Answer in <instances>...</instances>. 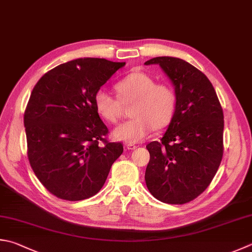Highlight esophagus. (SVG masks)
<instances>
[{
	"label": "esophagus",
	"instance_id": "esophagus-1",
	"mask_svg": "<svg viewBox=\"0 0 252 252\" xmlns=\"http://www.w3.org/2000/svg\"><path fill=\"white\" fill-rule=\"evenodd\" d=\"M126 148L129 149V150H134V149L137 148V146L134 145V144H129V142H128V144L126 145Z\"/></svg>",
	"mask_w": 252,
	"mask_h": 252
}]
</instances>
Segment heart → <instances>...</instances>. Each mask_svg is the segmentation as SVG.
I'll use <instances>...</instances> for the list:
<instances>
[{
  "instance_id": "heart-1",
  "label": "heart",
  "mask_w": 252,
  "mask_h": 252,
  "mask_svg": "<svg viewBox=\"0 0 252 252\" xmlns=\"http://www.w3.org/2000/svg\"><path fill=\"white\" fill-rule=\"evenodd\" d=\"M115 97L99 89L94 94V107L108 124H116L123 115V105H130V120L114 130V138L126 142H139L151 130L168 126L177 110V94L169 83L156 82L141 71L128 73L115 84Z\"/></svg>"
}]
</instances>
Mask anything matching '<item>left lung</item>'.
Segmentation results:
<instances>
[{
  "mask_svg": "<svg viewBox=\"0 0 252 252\" xmlns=\"http://www.w3.org/2000/svg\"><path fill=\"white\" fill-rule=\"evenodd\" d=\"M175 87L177 110L160 141L146 146L150 154L145 180L163 203L185 204L202 194L215 177L224 154V113L215 89L202 71L173 57H156Z\"/></svg>",
  "mask_w": 252,
  "mask_h": 252,
  "instance_id": "left-lung-1",
  "label": "left lung"
}]
</instances>
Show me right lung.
Listing matches in <instances>:
<instances>
[{"label": "right lung", "instance_id": "1", "mask_svg": "<svg viewBox=\"0 0 252 252\" xmlns=\"http://www.w3.org/2000/svg\"><path fill=\"white\" fill-rule=\"evenodd\" d=\"M125 63L84 58L49 70L32 89L24 113L27 156L52 195L81 201L99 191L123 154L94 107V94Z\"/></svg>", "mask_w": 252, "mask_h": 252}]
</instances>
